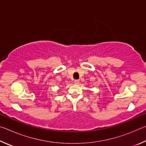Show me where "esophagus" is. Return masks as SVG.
Wrapping results in <instances>:
<instances>
[{
	"label": "esophagus",
	"instance_id": "34e87169",
	"mask_svg": "<svg viewBox=\"0 0 146 146\" xmlns=\"http://www.w3.org/2000/svg\"><path fill=\"white\" fill-rule=\"evenodd\" d=\"M74 82H75V84H78L79 82H80V80H74Z\"/></svg>",
	"mask_w": 146,
	"mask_h": 146
}]
</instances>
